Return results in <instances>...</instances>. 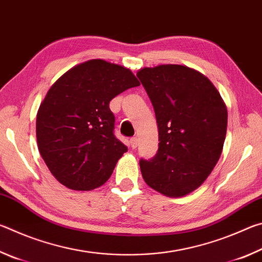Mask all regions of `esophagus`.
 <instances>
[{
  "mask_svg": "<svg viewBox=\"0 0 262 262\" xmlns=\"http://www.w3.org/2000/svg\"><path fill=\"white\" fill-rule=\"evenodd\" d=\"M137 145H139V139H137V137H132V139H130V147L133 149H135Z\"/></svg>",
  "mask_w": 262,
  "mask_h": 262,
  "instance_id": "obj_1",
  "label": "esophagus"
}]
</instances>
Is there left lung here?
<instances>
[{
	"mask_svg": "<svg viewBox=\"0 0 262 262\" xmlns=\"http://www.w3.org/2000/svg\"><path fill=\"white\" fill-rule=\"evenodd\" d=\"M136 76L154 106L158 151L141 159L142 177L165 196L200 187L219 162L227 135L228 110L205 75L180 64L143 68Z\"/></svg>",
	"mask_w": 262,
	"mask_h": 262,
	"instance_id": "1",
	"label": "left lung"
}]
</instances>
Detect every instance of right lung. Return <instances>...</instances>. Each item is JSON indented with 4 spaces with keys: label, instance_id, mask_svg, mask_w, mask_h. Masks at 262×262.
Here are the masks:
<instances>
[{
    "label": "right lung",
    "instance_id": "right-lung-1",
    "mask_svg": "<svg viewBox=\"0 0 262 262\" xmlns=\"http://www.w3.org/2000/svg\"><path fill=\"white\" fill-rule=\"evenodd\" d=\"M140 82L129 69L89 60L64 73L48 90L37 114L39 151L66 187L90 190L112 174L127 147L114 136L110 101Z\"/></svg>",
    "mask_w": 262,
    "mask_h": 262
}]
</instances>
